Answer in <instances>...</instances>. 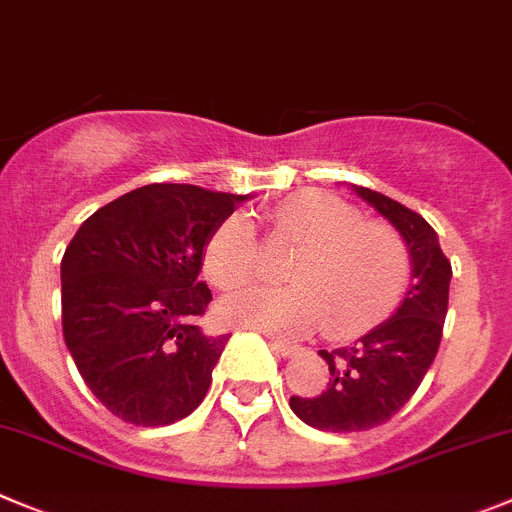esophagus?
<instances>
[{"instance_id":"esophagus-1","label":"esophagus","mask_w":512,"mask_h":512,"mask_svg":"<svg viewBox=\"0 0 512 512\" xmlns=\"http://www.w3.org/2000/svg\"><path fill=\"white\" fill-rule=\"evenodd\" d=\"M270 346L275 348V351L280 353V356H285V358H290V356H295V353L300 351L298 346H293V343H288V341H283V338H272L270 341Z\"/></svg>"}]
</instances>
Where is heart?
I'll return each mask as SVG.
<instances>
[{
	"label": "heart",
	"instance_id": "b5f03b06",
	"mask_svg": "<svg viewBox=\"0 0 512 512\" xmlns=\"http://www.w3.org/2000/svg\"><path fill=\"white\" fill-rule=\"evenodd\" d=\"M275 240L298 247L288 288L232 295L219 313L275 336H303L326 323V333L351 338L394 310L409 280V252L401 234L369 222L361 209L328 191H295L267 214ZM260 267L255 232L247 217L224 219L204 247V272L217 288L252 283Z\"/></svg>",
	"mask_w": 512,
	"mask_h": 512
}]
</instances>
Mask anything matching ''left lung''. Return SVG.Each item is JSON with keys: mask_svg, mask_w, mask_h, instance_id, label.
I'll return each mask as SVG.
<instances>
[{"mask_svg": "<svg viewBox=\"0 0 512 512\" xmlns=\"http://www.w3.org/2000/svg\"><path fill=\"white\" fill-rule=\"evenodd\" d=\"M351 189L401 234L412 283L391 318L351 346L318 351L331 371L321 394L290 396L295 417L321 432H364L389 422L432 366L450 303L452 265L427 219L379 191Z\"/></svg>", "mask_w": 512, "mask_h": 512, "instance_id": "obj_1", "label": "left lung"}]
</instances>
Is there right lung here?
<instances>
[{"label":"right lung","instance_id":"obj_1","mask_svg":"<svg viewBox=\"0 0 512 512\" xmlns=\"http://www.w3.org/2000/svg\"><path fill=\"white\" fill-rule=\"evenodd\" d=\"M247 197L148 184L90 214L60 262L62 333L88 389L136 427L202 404L229 336L197 326L209 234Z\"/></svg>","mask_w":512,"mask_h":512}]
</instances>
